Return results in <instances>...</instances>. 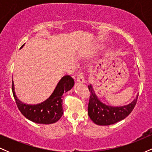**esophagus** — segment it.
<instances>
[{
  "label": "esophagus",
  "instance_id": "obj_1",
  "mask_svg": "<svg viewBox=\"0 0 152 152\" xmlns=\"http://www.w3.org/2000/svg\"><path fill=\"white\" fill-rule=\"evenodd\" d=\"M77 82L78 83H84V75L83 72H80L77 75Z\"/></svg>",
  "mask_w": 152,
  "mask_h": 152
}]
</instances>
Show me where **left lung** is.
Wrapping results in <instances>:
<instances>
[{
    "label": "left lung",
    "mask_w": 152,
    "mask_h": 152,
    "mask_svg": "<svg viewBox=\"0 0 152 152\" xmlns=\"http://www.w3.org/2000/svg\"><path fill=\"white\" fill-rule=\"evenodd\" d=\"M88 87L91 94L88 106V114L91 119L97 125L108 126L124 119L133 111L137 104L138 96L128 105L107 106L103 104L98 99L91 85H89Z\"/></svg>",
    "instance_id": "8db88e82"
}]
</instances>
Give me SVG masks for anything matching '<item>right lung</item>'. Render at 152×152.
<instances>
[{
    "mask_svg": "<svg viewBox=\"0 0 152 152\" xmlns=\"http://www.w3.org/2000/svg\"><path fill=\"white\" fill-rule=\"evenodd\" d=\"M24 44L20 47V48ZM74 85V79L66 75L59 81L50 96L46 101L36 104L28 105L22 103L15 96L14 83L12 81V91L18 109L26 118L37 124H50L58 121L64 113L63 109V94L71 90Z\"/></svg>",
    "mask_w": 152,
    "mask_h": 152,
    "instance_id": "right-lung-1",
    "label": "right lung"
}]
</instances>
